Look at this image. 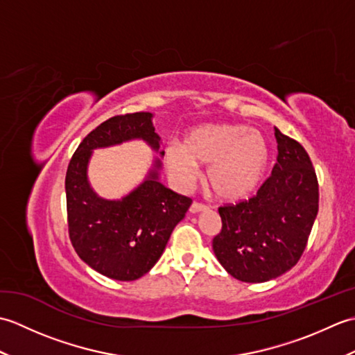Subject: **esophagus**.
I'll return each instance as SVG.
<instances>
[{"label":"esophagus","mask_w":355,"mask_h":355,"mask_svg":"<svg viewBox=\"0 0 355 355\" xmlns=\"http://www.w3.org/2000/svg\"><path fill=\"white\" fill-rule=\"evenodd\" d=\"M207 209V206L206 205H201V202H192L191 205V207H189V212L191 214H200V212H202V210H206Z\"/></svg>","instance_id":"1"}]
</instances>
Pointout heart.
Listing matches in <instances>:
<instances>
[{"label":"heart","mask_w":355,"mask_h":355,"mask_svg":"<svg viewBox=\"0 0 355 355\" xmlns=\"http://www.w3.org/2000/svg\"><path fill=\"white\" fill-rule=\"evenodd\" d=\"M163 157L171 178L180 187H189L197 180V166H207V191L221 201H238L262 182L270 149L259 131L238 123H209L187 132L184 145L166 146Z\"/></svg>","instance_id":"obj_1"}]
</instances>
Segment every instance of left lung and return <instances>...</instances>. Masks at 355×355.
<instances>
[{
  "instance_id": "obj_1",
  "label": "left lung",
  "mask_w": 355,
  "mask_h": 355,
  "mask_svg": "<svg viewBox=\"0 0 355 355\" xmlns=\"http://www.w3.org/2000/svg\"><path fill=\"white\" fill-rule=\"evenodd\" d=\"M277 162L254 197L218 209L216 259L238 281L276 279L302 256L319 210V183L304 146L275 128Z\"/></svg>"
}]
</instances>
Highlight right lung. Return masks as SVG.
I'll use <instances>...</instances> for the list:
<instances>
[{
	"label": "right lung",
	"instance_id": "add662e5",
	"mask_svg": "<svg viewBox=\"0 0 355 355\" xmlns=\"http://www.w3.org/2000/svg\"><path fill=\"white\" fill-rule=\"evenodd\" d=\"M132 139L145 140L154 150L160 148L150 112L105 120L80 141L65 175L67 221L74 250L97 273L116 281L146 275L192 205L191 198L158 182V158L145 182L122 200H103L92 189L87 168L93 149Z\"/></svg>",
	"mask_w": 355,
	"mask_h": 355
}]
</instances>
